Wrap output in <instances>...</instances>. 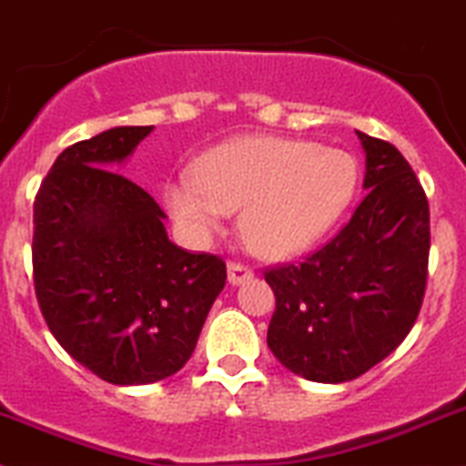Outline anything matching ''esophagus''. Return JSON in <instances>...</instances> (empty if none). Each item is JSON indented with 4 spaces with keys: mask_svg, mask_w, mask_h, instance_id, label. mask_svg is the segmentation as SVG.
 <instances>
[{
    "mask_svg": "<svg viewBox=\"0 0 466 466\" xmlns=\"http://www.w3.org/2000/svg\"><path fill=\"white\" fill-rule=\"evenodd\" d=\"M255 276V271L248 264L241 262H229L228 264V280L229 285H241V282L250 280Z\"/></svg>",
    "mask_w": 466,
    "mask_h": 466,
    "instance_id": "34e87169",
    "label": "esophagus"
}]
</instances>
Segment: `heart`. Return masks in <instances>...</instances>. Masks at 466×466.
Segmentation results:
<instances>
[{
	"instance_id": "heart-1",
	"label": "heart",
	"mask_w": 466,
	"mask_h": 466,
	"mask_svg": "<svg viewBox=\"0 0 466 466\" xmlns=\"http://www.w3.org/2000/svg\"><path fill=\"white\" fill-rule=\"evenodd\" d=\"M359 188L354 156L317 142L241 137L208 151L198 174L165 186V207L198 237L213 234L232 208L262 258H289L319 241L350 208Z\"/></svg>"
}]
</instances>
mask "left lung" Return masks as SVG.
<instances>
[{
  "mask_svg": "<svg viewBox=\"0 0 466 466\" xmlns=\"http://www.w3.org/2000/svg\"><path fill=\"white\" fill-rule=\"evenodd\" d=\"M368 195L350 223L299 264L264 271L276 294L267 342L294 375L340 384L411 331L428 285L430 207L390 142L359 133Z\"/></svg>",
  "mask_w": 466,
  "mask_h": 466,
  "instance_id": "left-lung-1",
  "label": "left lung"
}]
</instances>
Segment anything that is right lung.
Segmentation results:
<instances>
[{
  "instance_id": "add662e5",
  "label": "right lung",
  "mask_w": 466,
  "mask_h": 466,
  "mask_svg": "<svg viewBox=\"0 0 466 466\" xmlns=\"http://www.w3.org/2000/svg\"><path fill=\"white\" fill-rule=\"evenodd\" d=\"M154 126H116L64 149L34 202V289L47 329L116 386L179 372L228 268L174 246L156 199L115 172Z\"/></svg>"
}]
</instances>
